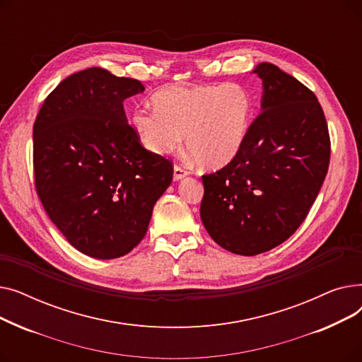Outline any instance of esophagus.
Instances as JSON below:
<instances>
[{
	"instance_id": "1",
	"label": "esophagus",
	"mask_w": 362,
	"mask_h": 362,
	"mask_svg": "<svg viewBox=\"0 0 362 362\" xmlns=\"http://www.w3.org/2000/svg\"><path fill=\"white\" fill-rule=\"evenodd\" d=\"M187 175H189L187 171H186L185 168H182L180 165H175V167H173V179H175V180H180V179L186 177Z\"/></svg>"
}]
</instances>
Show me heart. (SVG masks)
I'll list each match as a JSON object with an SVG mask.
<instances>
[{"label":"heart","mask_w":362,"mask_h":362,"mask_svg":"<svg viewBox=\"0 0 362 362\" xmlns=\"http://www.w3.org/2000/svg\"><path fill=\"white\" fill-rule=\"evenodd\" d=\"M154 108L132 112L130 126L152 154L165 156L183 141L204 168L230 163L248 135L254 101L240 83L173 85L152 97Z\"/></svg>","instance_id":"1"}]
</instances>
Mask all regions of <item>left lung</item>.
<instances>
[{
  "instance_id": "8db88e82",
  "label": "left lung",
  "mask_w": 362,
  "mask_h": 362,
  "mask_svg": "<svg viewBox=\"0 0 362 362\" xmlns=\"http://www.w3.org/2000/svg\"><path fill=\"white\" fill-rule=\"evenodd\" d=\"M262 81L261 112L236 157L202 176L201 220L214 242L238 255L267 252L308 216L330 163L325 112L314 95L272 63Z\"/></svg>"
}]
</instances>
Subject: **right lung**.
I'll return each mask as SVG.
<instances>
[{"label": "right lung", "instance_id": "1", "mask_svg": "<svg viewBox=\"0 0 362 362\" xmlns=\"http://www.w3.org/2000/svg\"><path fill=\"white\" fill-rule=\"evenodd\" d=\"M144 85L101 67L74 73L33 124L36 192L51 221L82 254L112 259L144 239L173 164L145 149L123 101Z\"/></svg>", "mask_w": 362, "mask_h": 362}]
</instances>
